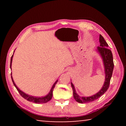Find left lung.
Masks as SVG:
<instances>
[{
    "mask_svg": "<svg viewBox=\"0 0 126 126\" xmlns=\"http://www.w3.org/2000/svg\"><path fill=\"white\" fill-rule=\"evenodd\" d=\"M99 43L100 46L98 47L97 51L99 53L103 60L104 72H105V81L102 89L98 92L90 97H80L76 93L75 88L73 84L71 82V86L72 87L73 92V97L76 101L80 103H88L97 99L103 94L107 91L109 88L110 80L111 79L113 71L114 68L113 59L111 50L108 48V44L107 43L104 38L99 35Z\"/></svg>",
    "mask_w": 126,
    "mask_h": 126,
    "instance_id": "left-lung-1",
    "label": "left lung"
}]
</instances>
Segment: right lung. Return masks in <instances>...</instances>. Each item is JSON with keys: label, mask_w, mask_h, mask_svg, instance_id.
I'll return each instance as SVG.
<instances>
[{"label": "right lung", "mask_w": 126, "mask_h": 126, "mask_svg": "<svg viewBox=\"0 0 126 126\" xmlns=\"http://www.w3.org/2000/svg\"><path fill=\"white\" fill-rule=\"evenodd\" d=\"M13 54L12 55V56L11 57V59H10V69H12V59H13ZM11 75H12V73H11ZM11 77H12V79L13 81V84L14 85V86L16 87V88L17 91H18V92L21 95V96H22L23 98H24V99H27V101H28L29 102H33V103H47V102H48V101H49L50 100L52 99V96H53V89H54V87L55 84L58 82V80H57L55 81V82L54 83V84L53 85V86L52 87V88H51L50 91L49 93L47 95H46V96L44 97H34V96H32V95H30L29 94H27L25 93L24 92H23L21 90H20L18 88V87L16 86V83H15L13 79V78H12V76H11Z\"/></svg>", "instance_id": "right-lung-1"}]
</instances>
